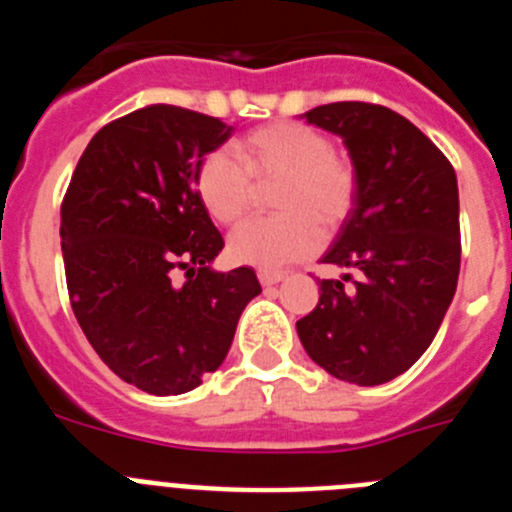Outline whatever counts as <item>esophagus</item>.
I'll return each instance as SVG.
<instances>
[{
    "label": "esophagus",
    "instance_id": "obj_1",
    "mask_svg": "<svg viewBox=\"0 0 512 512\" xmlns=\"http://www.w3.org/2000/svg\"><path fill=\"white\" fill-rule=\"evenodd\" d=\"M284 277H287L284 271H269V269L259 271V282L264 284V287H274V284L284 282Z\"/></svg>",
    "mask_w": 512,
    "mask_h": 512
}]
</instances>
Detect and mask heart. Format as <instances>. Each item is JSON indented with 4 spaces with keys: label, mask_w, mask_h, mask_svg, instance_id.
<instances>
[{
    "label": "heart",
    "mask_w": 512,
    "mask_h": 512,
    "mask_svg": "<svg viewBox=\"0 0 512 512\" xmlns=\"http://www.w3.org/2000/svg\"><path fill=\"white\" fill-rule=\"evenodd\" d=\"M241 161L212 151L197 166V194L217 223L235 225L256 200V183L282 182L274 207L282 215L256 217L235 230L228 253L235 264L279 269L315 253L323 228L336 230L351 215L359 174L333 151L320 130L300 122H271L235 143Z\"/></svg>",
    "instance_id": "b5f03b06"
}]
</instances>
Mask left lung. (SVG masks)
<instances>
[{
	"mask_svg": "<svg viewBox=\"0 0 512 512\" xmlns=\"http://www.w3.org/2000/svg\"><path fill=\"white\" fill-rule=\"evenodd\" d=\"M302 117L343 140L359 194L320 259L354 269L356 279H323L297 336L328 374L374 387L423 356L454 300L461 261L454 166L413 122L379 104L333 102Z\"/></svg>",
	"mask_w": 512,
	"mask_h": 512,
	"instance_id": "obj_1",
	"label": "left lung"
}]
</instances>
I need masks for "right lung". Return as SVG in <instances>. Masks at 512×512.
I'll return each mask as SVG.
<instances>
[{"label":"right lung","mask_w":512,"mask_h":512,"mask_svg":"<svg viewBox=\"0 0 512 512\" xmlns=\"http://www.w3.org/2000/svg\"><path fill=\"white\" fill-rule=\"evenodd\" d=\"M230 133L217 117L148 104L89 140L63 197L61 248L76 320L99 359L148 395L200 387L228 356L241 312L261 295L248 266L212 269L225 243L194 184L202 158Z\"/></svg>","instance_id":"obj_1"}]
</instances>
